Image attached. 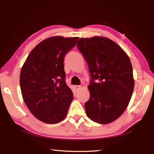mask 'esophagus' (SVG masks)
<instances>
[{"mask_svg": "<svg viewBox=\"0 0 154 154\" xmlns=\"http://www.w3.org/2000/svg\"><path fill=\"white\" fill-rule=\"evenodd\" d=\"M73 87H74V89L76 90V91H79L81 89V87L80 85H74Z\"/></svg>", "mask_w": 154, "mask_h": 154, "instance_id": "1", "label": "esophagus"}]
</instances>
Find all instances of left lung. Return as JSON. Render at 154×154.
<instances>
[{"mask_svg":"<svg viewBox=\"0 0 154 154\" xmlns=\"http://www.w3.org/2000/svg\"><path fill=\"white\" fill-rule=\"evenodd\" d=\"M77 45L91 73L90 99L85 103L87 116L99 124L112 122L122 115L131 99L134 87L131 61L107 38H81Z\"/></svg>","mask_w":154,"mask_h":154,"instance_id":"1","label":"left lung"}]
</instances>
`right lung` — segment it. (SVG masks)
Masks as SVG:
<instances>
[{"mask_svg": "<svg viewBox=\"0 0 154 154\" xmlns=\"http://www.w3.org/2000/svg\"><path fill=\"white\" fill-rule=\"evenodd\" d=\"M78 39H45L31 51L21 69L20 85L23 100L42 122L56 124L67 115L73 94L65 82L63 61Z\"/></svg>", "mask_w": 154, "mask_h": 154, "instance_id": "obj_1", "label": "right lung"}]
</instances>
